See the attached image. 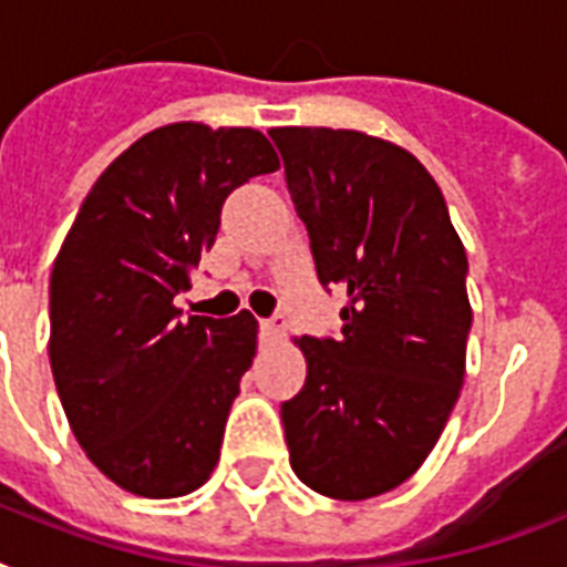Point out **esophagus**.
I'll list each match as a JSON object with an SVG mask.
<instances>
[{
	"label": "esophagus",
	"mask_w": 567,
	"mask_h": 567,
	"mask_svg": "<svg viewBox=\"0 0 567 567\" xmlns=\"http://www.w3.org/2000/svg\"><path fill=\"white\" fill-rule=\"evenodd\" d=\"M261 338H265V341H270V344L282 341V338H285V318H282V315H276V318H270V320H261Z\"/></svg>",
	"instance_id": "34e87169"
}]
</instances>
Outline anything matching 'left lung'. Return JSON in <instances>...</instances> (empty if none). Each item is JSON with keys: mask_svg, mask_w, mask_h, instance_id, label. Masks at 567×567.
Instances as JSON below:
<instances>
[{"mask_svg": "<svg viewBox=\"0 0 567 567\" xmlns=\"http://www.w3.org/2000/svg\"><path fill=\"white\" fill-rule=\"evenodd\" d=\"M320 285L347 293L341 336L293 338L306 385L282 403L293 474L332 501L403 485L465 382L467 256L409 150L355 128H270Z\"/></svg>", "mask_w": 567, "mask_h": 567, "instance_id": "obj_1", "label": "left lung"}]
</instances>
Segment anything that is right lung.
Here are the masks:
<instances>
[{
    "mask_svg": "<svg viewBox=\"0 0 567 567\" xmlns=\"http://www.w3.org/2000/svg\"><path fill=\"white\" fill-rule=\"evenodd\" d=\"M274 171L258 128H153L105 167L58 249L52 377L84 456L123 492L182 497L220 458L258 320H182L173 300L212 249L226 196Z\"/></svg>",
    "mask_w": 567,
    "mask_h": 567,
    "instance_id": "right-lung-1",
    "label": "right lung"
}]
</instances>
